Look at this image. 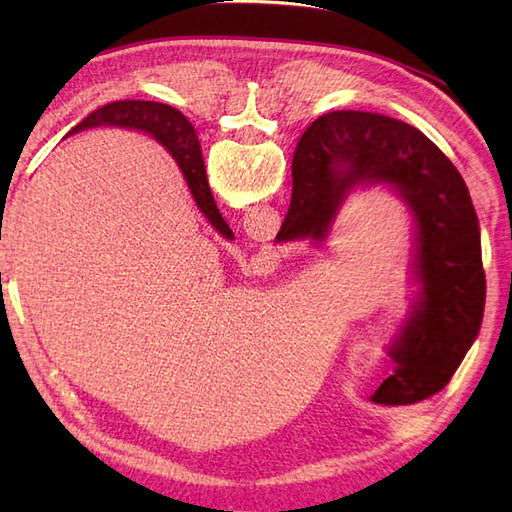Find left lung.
I'll use <instances>...</instances> for the list:
<instances>
[{
  "mask_svg": "<svg viewBox=\"0 0 512 512\" xmlns=\"http://www.w3.org/2000/svg\"><path fill=\"white\" fill-rule=\"evenodd\" d=\"M378 184L405 202L413 222L409 268L418 292L387 350L394 374L372 396L398 407L447 387L482 325L480 222L460 171L416 127L372 112H330L299 138L290 209L275 242L321 246L350 193Z\"/></svg>",
  "mask_w": 512,
  "mask_h": 512,
  "instance_id": "obj_1",
  "label": "left lung"
}]
</instances>
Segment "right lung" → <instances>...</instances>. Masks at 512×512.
Wrapping results in <instances>:
<instances>
[{"label":"right lung","mask_w":512,"mask_h":512,"mask_svg":"<svg viewBox=\"0 0 512 512\" xmlns=\"http://www.w3.org/2000/svg\"><path fill=\"white\" fill-rule=\"evenodd\" d=\"M92 127H127L154 136L169 151L171 158L176 160L195 204H198V209L209 220V224L217 233L226 237L233 235L209 189L198 134H195L193 125L178 110L154 101H116L101 107V110H94L79 125L72 127L70 134H79L83 129Z\"/></svg>","instance_id":"right-lung-1"}]
</instances>
